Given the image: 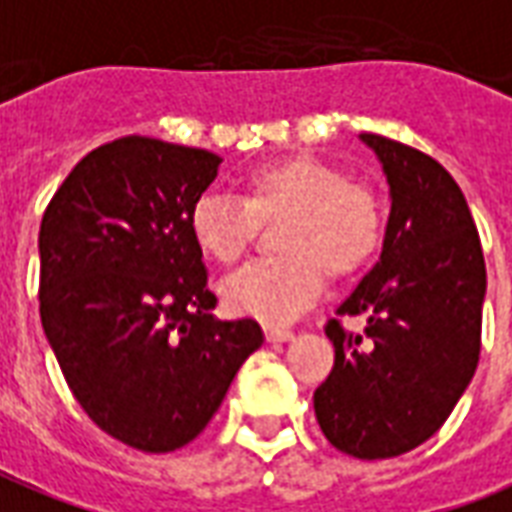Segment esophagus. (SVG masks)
Masks as SVG:
<instances>
[{
	"label": "esophagus",
	"mask_w": 512,
	"mask_h": 512,
	"mask_svg": "<svg viewBox=\"0 0 512 512\" xmlns=\"http://www.w3.org/2000/svg\"><path fill=\"white\" fill-rule=\"evenodd\" d=\"M264 335H267V341L270 343H286L294 338V333L289 327H278V324H267V327H264Z\"/></svg>",
	"instance_id": "1"
}]
</instances>
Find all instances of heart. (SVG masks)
<instances>
[{
  "label": "heart",
  "instance_id": "b5f03b06",
  "mask_svg": "<svg viewBox=\"0 0 512 512\" xmlns=\"http://www.w3.org/2000/svg\"><path fill=\"white\" fill-rule=\"evenodd\" d=\"M245 196L207 190L193 201L190 237L207 259L229 267L256 237L259 220L283 218L275 237L281 256L253 261L223 283L226 308L267 324L292 322L316 294L324 272L349 278L374 259L384 237L376 190L313 155H289L253 166Z\"/></svg>",
  "mask_w": 512,
  "mask_h": 512
}]
</instances>
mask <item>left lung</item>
<instances>
[{
  "mask_svg": "<svg viewBox=\"0 0 512 512\" xmlns=\"http://www.w3.org/2000/svg\"><path fill=\"white\" fill-rule=\"evenodd\" d=\"M390 185L374 270L338 305L363 333L330 319L335 365L313 393L316 420L341 453H409L442 428L475 376L486 261L475 220L442 163L393 138L360 133Z\"/></svg>",
  "mask_w": 512,
  "mask_h": 512,
  "instance_id": "8db88e82",
  "label": "left lung"
}]
</instances>
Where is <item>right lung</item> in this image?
<instances>
[{
	"mask_svg": "<svg viewBox=\"0 0 512 512\" xmlns=\"http://www.w3.org/2000/svg\"><path fill=\"white\" fill-rule=\"evenodd\" d=\"M220 158L147 136L92 149L40 223V322L81 409L119 442L171 453L207 428L264 333L220 322L190 237Z\"/></svg>",
	"mask_w": 512,
	"mask_h": 512,
	"instance_id": "obj_1",
	"label": "right lung"
}]
</instances>
